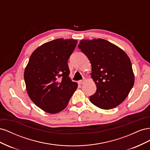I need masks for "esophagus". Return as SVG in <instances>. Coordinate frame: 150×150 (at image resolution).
Returning <instances> with one entry per match:
<instances>
[{
	"label": "esophagus",
	"instance_id": "1",
	"mask_svg": "<svg viewBox=\"0 0 150 150\" xmlns=\"http://www.w3.org/2000/svg\"><path fill=\"white\" fill-rule=\"evenodd\" d=\"M86 81V79H82V80H81V81H79V82H78V83L79 84H83L84 82Z\"/></svg>",
	"mask_w": 150,
	"mask_h": 150
}]
</instances>
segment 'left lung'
<instances>
[{"instance_id":"obj_1","label":"left lung","mask_w":150,"mask_h":150,"mask_svg":"<svg viewBox=\"0 0 150 150\" xmlns=\"http://www.w3.org/2000/svg\"><path fill=\"white\" fill-rule=\"evenodd\" d=\"M78 47L92 66V78L96 91L89 98L94 105L110 110L128 96L134 83L132 65L121 49L106 40L83 39Z\"/></svg>"}]
</instances>
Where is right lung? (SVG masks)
Segmentation results:
<instances>
[{
  "instance_id": "1",
  "label": "right lung",
  "mask_w": 150,
  "mask_h": 150,
  "mask_svg": "<svg viewBox=\"0 0 150 150\" xmlns=\"http://www.w3.org/2000/svg\"><path fill=\"white\" fill-rule=\"evenodd\" d=\"M77 42L74 39H57L31 54L24 74L27 92L44 111L54 114L62 111L78 88L69 77L67 64Z\"/></svg>"
}]
</instances>
